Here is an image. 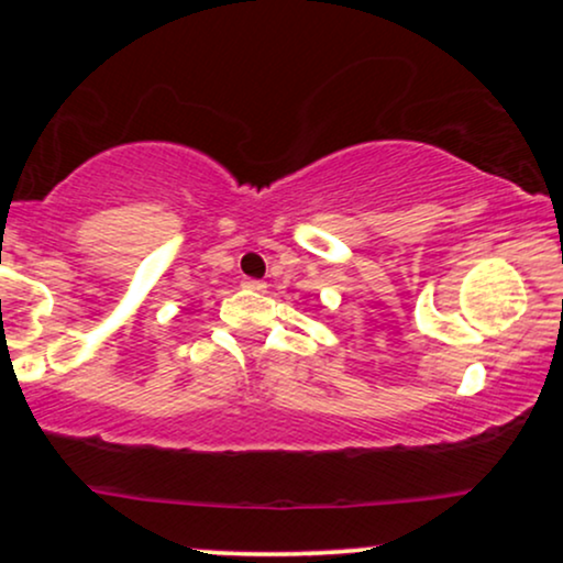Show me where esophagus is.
I'll list each match as a JSON object with an SVG mask.
<instances>
[{"instance_id":"esophagus-1","label":"esophagus","mask_w":563,"mask_h":563,"mask_svg":"<svg viewBox=\"0 0 563 563\" xmlns=\"http://www.w3.org/2000/svg\"><path fill=\"white\" fill-rule=\"evenodd\" d=\"M243 288H249V290H264V288H267V283H264V280H254V277H245Z\"/></svg>"}]
</instances>
